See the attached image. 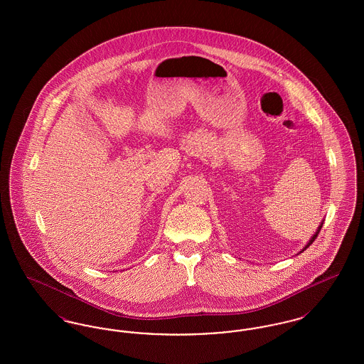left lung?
<instances>
[{"instance_id": "1", "label": "left lung", "mask_w": 364, "mask_h": 364, "mask_svg": "<svg viewBox=\"0 0 364 364\" xmlns=\"http://www.w3.org/2000/svg\"><path fill=\"white\" fill-rule=\"evenodd\" d=\"M321 228H322V225L319 226V229H318V232H316V233H315V235H314V236H312L311 240H310V242H309V244H307V245H306V248H309V247H310V245H311L312 242H314V240H315V239H316V236H318V233H319V230H321ZM306 248H304V250H306Z\"/></svg>"}]
</instances>
